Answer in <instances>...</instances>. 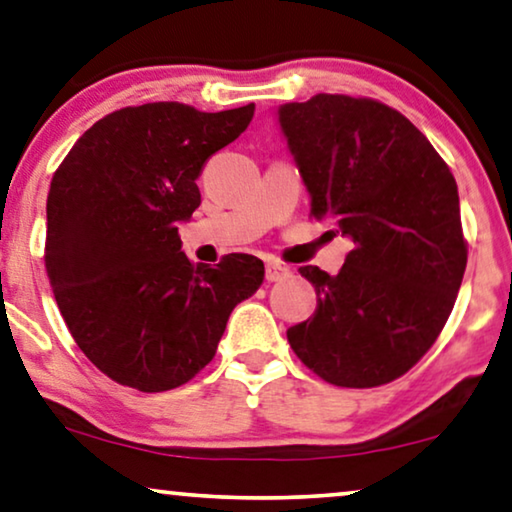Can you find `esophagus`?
Segmentation results:
<instances>
[{"label":"esophagus","mask_w":512,"mask_h":512,"mask_svg":"<svg viewBox=\"0 0 512 512\" xmlns=\"http://www.w3.org/2000/svg\"><path fill=\"white\" fill-rule=\"evenodd\" d=\"M287 276H289L287 266L276 264V262L266 264V280H269V282H280V280H285Z\"/></svg>","instance_id":"esophagus-1"}]
</instances>
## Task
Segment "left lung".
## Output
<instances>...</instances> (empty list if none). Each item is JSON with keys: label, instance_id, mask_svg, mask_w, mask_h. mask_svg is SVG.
<instances>
[{"label": "left lung", "instance_id": "left-lung-1", "mask_svg": "<svg viewBox=\"0 0 512 512\" xmlns=\"http://www.w3.org/2000/svg\"><path fill=\"white\" fill-rule=\"evenodd\" d=\"M278 121L310 216L354 243L338 276L299 269L319 301L289 345L329 384H388L434 345L462 285L457 183L430 140L372 98L317 94L280 105Z\"/></svg>", "mask_w": 512, "mask_h": 512}]
</instances>
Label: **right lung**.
Returning a JSON list of instances; mask_svg holds the SVG:
<instances>
[{"instance_id":"right-lung-1","label":"right lung","mask_w":512,"mask_h":512,"mask_svg":"<svg viewBox=\"0 0 512 512\" xmlns=\"http://www.w3.org/2000/svg\"><path fill=\"white\" fill-rule=\"evenodd\" d=\"M253 114L255 103L121 108L98 119L52 177L45 271L73 340L121 386L160 393L193 379L216 356L236 303L262 285V259L193 264L179 239V223L202 202L204 163Z\"/></svg>"}]
</instances>
